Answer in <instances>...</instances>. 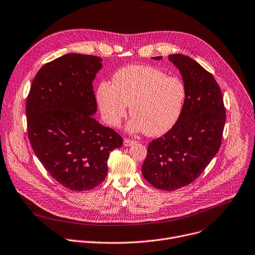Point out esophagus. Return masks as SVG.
Wrapping results in <instances>:
<instances>
[{
    "mask_svg": "<svg viewBox=\"0 0 255 255\" xmlns=\"http://www.w3.org/2000/svg\"><path fill=\"white\" fill-rule=\"evenodd\" d=\"M134 143H136V140H134V139H128V138H125V139H124V145L125 146H130Z\"/></svg>",
    "mask_w": 255,
    "mask_h": 255,
    "instance_id": "34e87169",
    "label": "esophagus"
}]
</instances>
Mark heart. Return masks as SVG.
<instances>
[{
  "mask_svg": "<svg viewBox=\"0 0 255 255\" xmlns=\"http://www.w3.org/2000/svg\"><path fill=\"white\" fill-rule=\"evenodd\" d=\"M186 96L181 78L143 65L120 69L113 76V84L102 82L97 90L98 103L108 124L117 126L130 106L133 117L130 130H143L149 136L164 134L176 125Z\"/></svg>",
  "mask_w": 255,
  "mask_h": 255,
  "instance_id": "obj_1",
  "label": "heart"
}]
</instances>
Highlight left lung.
Wrapping results in <instances>:
<instances>
[{"instance_id":"1","label":"left lung","mask_w":255,"mask_h":255,"mask_svg":"<svg viewBox=\"0 0 255 255\" xmlns=\"http://www.w3.org/2000/svg\"><path fill=\"white\" fill-rule=\"evenodd\" d=\"M169 60L182 74L186 101L176 125L148 144L142 174L153 187L173 191L196 180L219 151L226 109L212 73L188 56L174 54Z\"/></svg>"}]
</instances>
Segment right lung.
<instances>
[{
  "instance_id": "right-lung-1",
  "label": "right lung",
  "mask_w": 255,
  "mask_h": 255,
  "mask_svg": "<svg viewBox=\"0 0 255 255\" xmlns=\"http://www.w3.org/2000/svg\"><path fill=\"white\" fill-rule=\"evenodd\" d=\"M96 56L67 54L44 64L26 101L31 147L48 173L72 191L97 187L108 173L111 151L123 138L95 118L92 86L102 68Z\"/></svg>"
}]
</instances>
